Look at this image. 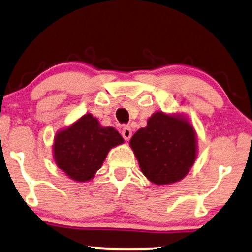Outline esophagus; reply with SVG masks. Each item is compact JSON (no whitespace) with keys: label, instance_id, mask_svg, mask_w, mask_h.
<instances>
[{"label":"esophagus","instance_id":"34e87169","mask_svg":"<svg viewBox=\"0 0 252 252\" xmlns=\"http://www.w3.org/2000/svg\"><path fill=\"white\" fill-rule=\"evenodd\" d=\"M121 134H123V137H124V139H125L126 141H128L129 139H131V137H132L131 127H128V126L124 127L123 131H121Z\"/></svg>","mask_w":252,"mask_h":252}]
</instances>
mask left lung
<instances>
[{
    "mask_svg": "<svg viewBox=\"0 0 252 252\" xmlns=\"http://www.w3.org/2000/svg\"><path fill=\"white\" fill-rule=\"evenodd\" d=\"M144 176L156 185L179 182L197 158V135L185 117L156 112L129 140Z\"/></svg>",
    "mask_w": 252,
    "mask_h": 252,
    "instance_id": "obj_1",
    "label": "left lung"
}]
</instances>
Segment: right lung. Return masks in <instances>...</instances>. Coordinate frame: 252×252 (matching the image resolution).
<instances>
[{
  "label": "right lung",
  "instance_id": "right-lung-1",
  "mask_svg": "<svg viewBox=\"0 0 252 252\" xmlns=\"http://www.w3.org/2000/svg\"><path fill=\"white\" fill-rule=\"evenodd\" d=\"M124 139L113 127H102L87 113L55 134L53 158L56 166L74 182L94 178L109 150L123 144Z\"/></svg>",
  "mask_w": 252,
  "mask_h": 252
}]
</instances>
